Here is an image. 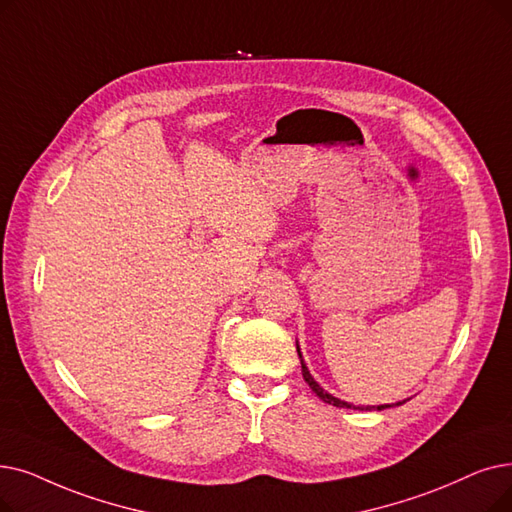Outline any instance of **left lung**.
<instances>
[{
  "instance_id": "obj_1",
  "label": "left lung",
  "mask_w": 512,
  "mask_h": 512,
  "mask_svg": "<svg viewBox=\"0 0 512 512\" xmlns=\"http://www.w3.org/2000/svg\"><path fill=\"white\" fill-rule=\"evenodd\" d=\"M297 353H299V358H301V372H303V379H305V383L311 387V391H314L322 402H326V404H332V406H337V408H355V406H351V404H347V402H341L339 397H332L330 393H326L316 381H314V376L309 374V370H307V366H305V362H303V355H301V349L297 347ZM399 404H404V402H399ZM397 404V406H399ZM383 408H391V406H376V410H383ZM358 410V408H355ZM366 410H374V406H366Z\"/></svg>"
}]
</instances>
